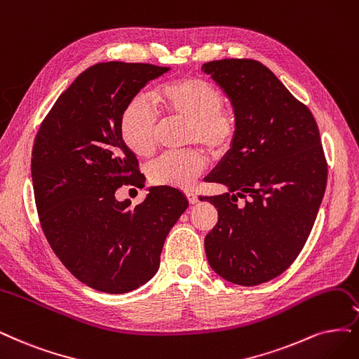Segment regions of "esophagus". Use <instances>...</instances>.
<instances>
[{"instance_id":"1","label":"esophagus","mask_w":359,"mask_h":359,"mask_svg":"<svg viewBox=\"0 0 359 359\" xmlns=\"http://www.w3.org/2000/svg\"><path fill=\"white\" fill-rule=\"evenodd\" d=\"M184 194H187V198H188V201H189L191 204H196V203H198V196H196L194 192L187 191Z\"/></svg>"}]
</instances>
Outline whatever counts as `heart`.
<instances>
[{"mask_svg": "<svg viewBox=\"0 0 359 359\" xmlns=\"http://www.w3.org/2000/svg\"><path fill=\"white\" fill-rule=\"evenodd\" d=\"M158 111L165 119L188 121V143H201L215 156L226 154L238 135L235 112L224 106L223 93L207 79L180 76L159 86L154 95ZM161 118L142 96L133 97L119 118V135L137 156H151L158 144ZM207 167L205 154L198 149L170 152L159 156L148 168L149 180L171 188H191Z\"/></svg>", "mask_w": 359, "mask_h": 359, "instance_id": "obj_1", "label": "heart"}]
</instances>
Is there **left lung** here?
Returning <instances> with one entry per match:
<instances>
[{
	"label": "left lung",
	"mask_w": 359,
	"mask_h": 359,
	"mask_svg": "<svg viewBox=\"0 0 359 359\" xmlns=\"http://www.w3.org/2000/svg\"><path fill=\"white\" fill-rule=\"evenodd\" d=\"M201 69L238 119L232 148L205 177L228 192L200 198L219 213L204 240L207 260L229 283L259 285L296 260L312 231L327 184L320 130L308 106L263 63L223 59Z\"/></svg>",
	"instance_id": "obj_1"
}]
</instances>
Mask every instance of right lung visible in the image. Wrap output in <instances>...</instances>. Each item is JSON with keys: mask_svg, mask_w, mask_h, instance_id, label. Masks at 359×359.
Masks as SVG:
<instances>
[{"mask_svg": "<svg viewBox=\"0 0 359 359\" xmlns=\"http://www.w3.org/2000/svg\"><path fill=\"white\" fill-rule=\"evenodd\" d=\"M168 71L149 63L91 66L36 133L31 172L44 235L76 280L103 293H128L151 280L170 229L189 205L168 187L149 188L135 207L115 198L123 184L143 183L119 118L146 84Z\"/></svg>", "mask_w": 359, "mask_h": 359, "instance_id": "right-lung-1", "label": "right lung"}]
</instances>
